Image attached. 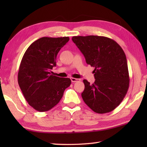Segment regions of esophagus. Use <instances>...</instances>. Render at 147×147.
Instances as JSON below:
<instances>
[{"instance_id":"esophagus-1","label":"esophagus","mask_w":147,"mask_h":147,"mask_svg":"<svg viewBox=\"0 0 147 147\" xmlns=\"http://www.w3.org/2000/svg\"><path fill=\"white\" fill-rule=\"evenodd\" d=\"M71 82H76L80 81V79L75 78H71Z\"/></svg>"}]
</instances>
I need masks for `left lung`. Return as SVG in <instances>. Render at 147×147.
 <instances>
[{
    "label": "left lung",
    "mask_w": 147,
    "mask_h": 147,
    "mask_svg": "<svg viewBox=\"0 0 147 147\" xmlns=\"http://www.w3.org/2000/svg\"><path fill=\"white\" fill-rule=\"evenodd\" d=\"M72 40L84 54L86 63L94 67L95 81L84 80L82 97L97 113L113 111L126 96L130 84L127 60L121 46L104 36H73Z\"/></svg>",
    "instance_id": "left-lung-1"
}]
</instances>
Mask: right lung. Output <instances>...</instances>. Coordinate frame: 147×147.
<instances>
[{
	"label": "right lung",
	"instance_id": "1",
	"mask_svg": "<svg viewBox=\"0 0 147 147\" xmlns=\"http://www.w3.org/2000/svg\"><path fill=\"white\" fill-rule=\"evenodd\" d=\"M69 37H43L32 43L24 54L18 72V84L27 102L44 112L59 103L71 80L53 74L56 59Z\"/></svg>",
	"mask_w": 147,
	"mask_h": 147
}]
</instances>
